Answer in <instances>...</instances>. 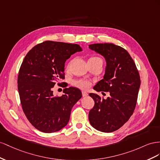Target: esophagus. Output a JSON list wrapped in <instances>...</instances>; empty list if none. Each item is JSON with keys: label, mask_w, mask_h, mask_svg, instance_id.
I'll return each mask as SVG.
<instances>
[{"label": "esophagus", "mask_w": 160, "mask_h": 160, "mask_svg": "<svg viewBox=\"0 0 160 160\" xmlns=\"http://www.w3.org/2000/svg\"><path fill=\"white\" fill-rule=\"evenodd\" d=\"M82 97H87V96L88 95V94L86 92H85V91H82Z\"/></svg>", "instance_id": "34e87169"}]
</instances>
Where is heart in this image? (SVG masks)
Instances as JSON below:
<instances>
[{
    "label": "heart",
    "mask_w": 160,
    "mask_h": 160,
    "mask_svg": "<svg viewBox=\"0 0 160 160\" xmlns=\"http://www.w3.org/2000/svg\"><path fill=\"white\" fill-rule=\"evenodd\" d=\"M101 60V59L98 57H92L89 59V60ZM72 83L75 86H76V87H78L80 88H82V89L88 88L90 86V82L89 81L82 80V79L74 80Z\"/></svg>",
    "instance_id": "heart-1"
}]
</instances>
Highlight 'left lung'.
<instances>
[{"instance_id":"1","label":"left lung","mask_w":160,"mask_h":160,"mask_svg":"<svg viewBox=\"0 0 160 160\" xmlns=\"http://www.w3.org/2000/svg\"><path fill=\"white\" fill-rule=\"evenodd\" d=\"M89 49L102 56L106 61L103 79L94 86L97 92H110L107 99L90 93L94 106L89 112L90 125L104 133L121 127L133 115L141 84L138 69L127 50L113 43H94Z\"/></svg>"}]
</instances>
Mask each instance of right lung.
<instances>
[{
    "label": "right lung",
    "mask_w": 160,
    "mask_h": 160,
    "mask_svg": "<svg viewBox=\"0 0 160 160\" xmlns=\"http://www.w3.org/2000/svg\"><path fill=\"white\" fill-rule=\"evenodd\" d=\"M82 51L78 44L47 41L27 53L18 76V90L22 110L29 122L43 133L63 128L72 107L82 98L75 87L66 88L61 97H54L52 88L64 79L66 61Z\"/></svg>",
    "instance_id": "right-lung-1"
}]
</instances>
